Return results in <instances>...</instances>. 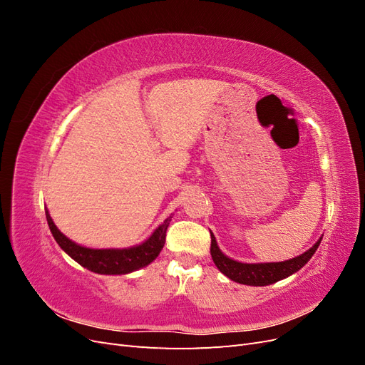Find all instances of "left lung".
Here are the masks:
<instances>
[{
  "instance_id": "8db88e82",
  "label": "left lung",
  "mask_w": 365,
  "mask_h": 365,
  "mask_svg": "<svg viewBox=\"0 0 365 365\" xmlns=\"http://www.w3.org/2000/svg\"><path fill=\"white\" fill-rule=\"evenodd\" d=\"M212 235V233H210ZM322 239H319L317 244L303 252L302 256L294 257L291 260L286 262H275V263H240L233 259L227 257L222 251L219 250L216 239L212 235V245H210V252H212V259L217 269L225 274L228 279L235 280L242 284H250V286H267L272 284L275 282H279L282 279L289 277L291 274L297 272L300 268H303L304 264L311 259Z\"/></svg>"
}]
</instances>
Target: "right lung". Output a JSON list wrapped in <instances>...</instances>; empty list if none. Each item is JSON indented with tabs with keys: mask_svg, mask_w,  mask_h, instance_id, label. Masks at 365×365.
Listing matches in <instances>:
<instances>
[{
	"mask_svg": "<svg viewBox=\"0 0 365 365\" xmlns=\"http://www.w3.org/2000/svg\"><path fill=\"white\" fill-rule=\"evenodd\" d=\"M47 222L53 237L56 239L59 247L68 254L71 259L82 264L83 268L97 274H128L146 267L157 259L165 242V231L170 224L172 216L153 231V235L143 242L141 245L126 250H91L74 244L68 237H65L58 227L54 225L48 212L46 210Z\"/></svg>",
	"mask_w": 365,
	"mask_h": 365,
	"instance_id": "1",
	"label": "right lung"
}]
</instances>
